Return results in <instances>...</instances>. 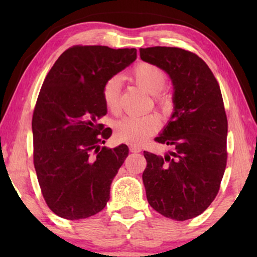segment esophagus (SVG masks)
Instances as JSON below:
<instances>
[{"instance_id":"obj_1","label":"esophagus","mask_w":257,"mask_h":257,"mask_svg":"<svg viewBox=\"0 0 257 257\" xmlns=\"http://www.w3.org/2000/svg\"><path fill=\"white\" fill-rule=\"evenodd\" d=\"M130 151H131V152L138 153L142 151V149H140V146H138V145H130Z\"/></svg>"}]
</instances>
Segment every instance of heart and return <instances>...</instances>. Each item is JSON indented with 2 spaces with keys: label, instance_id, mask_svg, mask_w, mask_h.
I'll return each mask as SVG.
<instances>
[{
  "label": "heart",
  "instance_id": "heart-1",
  "mask_svg": "<svg viewBox=\"0 0 257 257\" xmlns=\"http://www.w3.org/2000/svg\"><path fill=\"white\" fill-rule=\"evenodd\" d=\"M131 77L136 84L151 94H156V103L164 113H170L173 103L170 96L161 93L167 82L166 72L152 63L142 62L131 71ZM121 78L113 76L106 80L103 87V100L105 106L111 112H118L120 106ZM160 127V119L157 114H146L140 117H125L114 126L115 136L119 140L130 145H140L146 142Z\"/></svg>",
  "mask_w": 257,
  "mask_h": 257
}]
</instances>
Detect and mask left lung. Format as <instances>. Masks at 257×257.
<instances>
[{
  "mask_svg": "<svg viewBox=\"0 0 257 257\" xmlns=\"http://www.w3.org/2000/svg\"><path fill=\"white\" fill-rule=\"evenodd\" d=\"M139 51L144 62L168 73L174 87V112L156 138L172 151L164 157L144 151L147 201L168 219H193L214 201L227 165L228 121L219 83L191 51L171 47Z\"/></svg>",
  "mask_w": 257,
  "mask_h": 257,
  "instance_id": "left-lung-1",
  "label": "left lung"
}]
</instances>
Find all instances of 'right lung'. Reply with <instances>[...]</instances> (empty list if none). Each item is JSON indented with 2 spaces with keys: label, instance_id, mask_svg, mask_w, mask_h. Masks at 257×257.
<instances>
[{
  "label": "right lung",
  "instance_id": "right-lung-1",
  "mask_svg": "<svg viewBox=\"0 0 257 257\" xmlns=\"http://www.w3.org/2000/svg\"><path fill=\"white\" fill-rule=\"evenodd\" d=\"M137 50L75 45L59 56L45 77L33 114L34 166L49 208L68 220L99 213L128 156L98 120L106 114L103 87L136 61Z\"/></svg>",
  "mask_w": 257,
  "mask_h": 257
}]
</instances>
